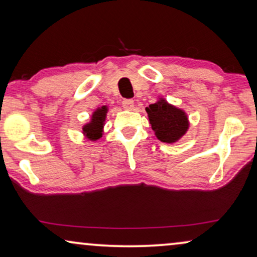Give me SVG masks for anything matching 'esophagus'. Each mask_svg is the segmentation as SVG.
Here are the masks:
<instances>
[{"label":"esophagus","instance_id":"1","mask_svg":"<svg viewBox=\"0 0 257 257\" xmlns=\"http://www.w3.org/2000/svg\"><path fill=\"white\" fill-rule=\"evenodd\" d=\"M121 105L125 110H133V107H135V101L132 99H124Z\"/></svg>","mask_w":257,"mask_h":257}]
</instances>
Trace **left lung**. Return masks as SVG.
<instances>
[{
	"label": "left lung",
	"mask_w": 257,
	"mask_h": 257,
	"mask_svg": "<svg viewBox=\"0 0 257 257\" xmlns=\"http://www.w3.org/2000/svg\"><path fill=\"white\" fill-rule=\"evenodd\" d=\"M146 112L154 135L163 143H177L189 127L186 112L167 103L164 98L146 107Z\"/></svg>",
	"instance_id": "8db88e82"
}]
</instances>
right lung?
<instances>
[{"instance_id": "add662e5", "label": "right lung", "mask_w": 257, "mask_h": 257, "mask_svg": "<svg viewBox=\"0 0 257 257\" xmlns=\"http://www.w3.org/2000/svg\"><path fill=\"white\" fill-rule=\"evenodd\" d=\"M107 111L108 108L105 105L98 107L91 115L90 121L83 126V135L85 136L86 139L91 140V142H97L98 139L101 138Z\"/></svg>"}]
</instances>
